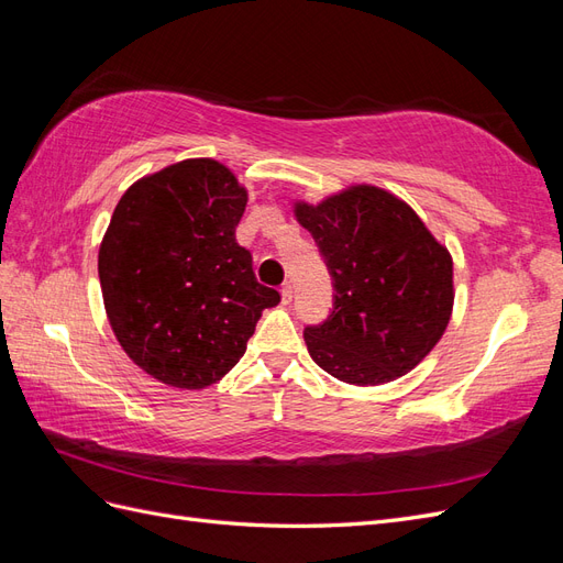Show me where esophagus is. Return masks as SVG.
Listing matches in <instances>:
<instances>
[{
	"label": "esophagus",
	"instance_id": "obj_1",
	"mask_svg": "<svg viewBox=\"0 0 563 563\" xmlns=\"http://www.w3.org/2000/svg\"><path fill=\"white\" fill-rule=\"evenodd\" d=\"M294 300V284L291 282H284L282 284V302H291Z\"/></svg>",
	"mask_w": 563,
	"mask_h": 563
}]
</instances>
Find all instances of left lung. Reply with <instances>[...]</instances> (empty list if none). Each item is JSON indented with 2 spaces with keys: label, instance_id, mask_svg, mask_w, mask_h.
Wrapping results in <instances>:
<instances>
[{
  "label": "left lung",
  "instance_id": "obj_1",
  "mask_svg": "<svg viewBox=\"0 0 563 563\" xmlns=\"http://www.w3.org/2000/svg\"><path fill=\"white\" fill-rule=\"evenodd\" d=\"M333 282V308L305 327L312 360L352 385L389 383L411 371L446 331L453 263L416 211L371 185L296 203Z\"/></svg>",
  "mask_w": 563,
  "mask_h": 563
}]
</instances>
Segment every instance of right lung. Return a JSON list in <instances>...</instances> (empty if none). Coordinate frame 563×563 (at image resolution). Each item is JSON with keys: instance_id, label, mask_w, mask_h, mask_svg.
<instances>
[{"instance_id": "1", "label": "right lung", "mask_w": 563, "mask_h": 563, "mask_svg": "<svg viewBox=\"0 0 563 563\" xmlns=\"http://www.w3.org/2000/svg\"><path fill=\"white\" fill-rule=\"evenodd\" d=\"M246 190L213 159H185L133 183L98 253L119 345L152 378L201 389L242 360L279 291L255 279L234 230Z\"/></svg>"}]
</instances>
